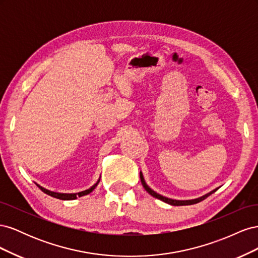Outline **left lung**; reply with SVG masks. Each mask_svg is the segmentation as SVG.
I'll return each mask as SVG.
<instances>
[{
    "instance_id": "8db88e82",
    "label": "left lung",
    "mask_w": 258,
    "mask_h": 258,
    "mask_svg": "<svg viewBox=\"0 0 258 258\" xmlns=\"http://www.w3.org/2000/svg\"><path fill=\"white\" fill-rule=\"evenodd\" d=\"M140 178H141V183H142L143 187H144L145 190H146L148 194L152 195L153 197L157 198V199H159V200H161V201H163V202H166V204L171 205V206H189V205L198 204V202H200V201H202V200H205L207 197L210 196V195H212L213 192H215V191L217 190V188H215V189H213V190H211L210 192L204 195V196L198 197V198H195V199H189V200H176V199H171V198L162 196V195H160V194H158V192H156L155 190H153V189L151 188V187L146 184L145 179H144V176H143V173L141 172V171H140Z\"/></svg>"
}]
</instances>
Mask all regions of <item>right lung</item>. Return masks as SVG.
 <instances>
[{"label":"right lung","mask_w":258,"mask_h":258,"mask_svg":"<svg viewBox=\"0 0 258 258\" xmlns=\"http://www.w3.org/2000/svg\"><path fill=\"white\" fill-rule=\"evenodd\" d=\"M99 182H100V177H99V179L97 181V183L93 184V185L90 187V188L86 189V190H83V191H80V192H74V194H66V192L51 191V190H49V189L44 188V187L41 186V185H38V184H36V185H37L38 188H40L42 191H44L45 194L49 195V196H51V197H53V198H57V199H60V200H74V199H76L77 197H83V196H86V195L90 194L93 189L96 188L97 185L99 184Z\"/></svg>","instance_id":"right-lung-1"}]
</instances>
